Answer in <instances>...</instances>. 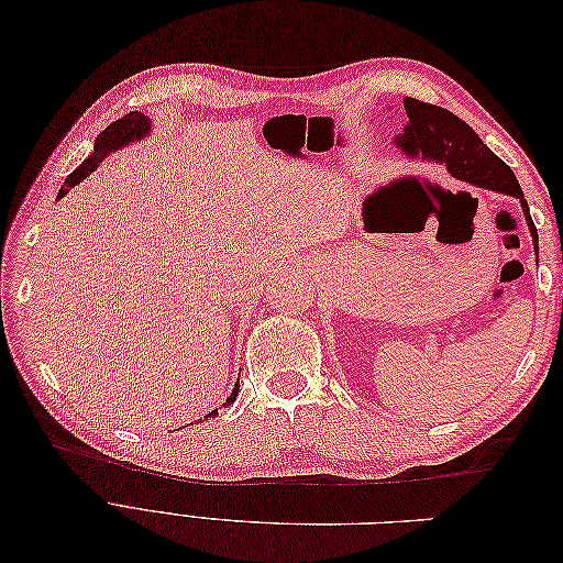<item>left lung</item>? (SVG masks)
Wrapping results in <instances>:
<instances>
[{"mask_svg": "<svg viewBox=\"0 0 563 563\" xmlns=\"http://www.w3.org/2000/svg\"><path fill=\"white\" fill-rule=\"evenodd\" d=\"M404 129L395 135L391 143H395L406 157L446 166V172L457 180H465L476 187H486L490 192H500L519 199L538 255V230L533 225L531 211H528L521 185L512 168H509L496 152H490L479 135L470 129V124H465L463 119L455 117L453 112L439 106L422 103V100L411 96L404 98Z\"/></svg>", "mask_w": 563, "mask_h": 563, "instance_id": "left-lung-1", "label": "left lung"}]
</instances>
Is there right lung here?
Here are the masks:
<instances>
[{"label":"right lung","mask_w":563,"mask_h":563,"mask_svg":"<svg viewBox=\"0 0 563 563\" xmlns=\"http://www.w3.org/2000/svg\"><path fill=\"white\" fill-rule=\"evenodd\" d=\"M150 131H152V122H150L147 114L129 112V114H124L122 119H117V122H112L103 133H98V139H96V143H93V152H91V155H89L87 159H84L70 176L65 178L63 187L58 190V199L65 197L67 192H70V187H75L77 183H81L89 174H93L96 168L100 166V162H103L108 155H112V152L122 150V147H129V145H133V143H139V141H143V139H147ZM236 395H240V383H236V385L232 387L230 397L225 399L223 408H230V406L234 404ZM213 416H218V408H216V411H211L207 418H213Z\"/></svg>","instance_id":"add662e5"}]
</instances>
